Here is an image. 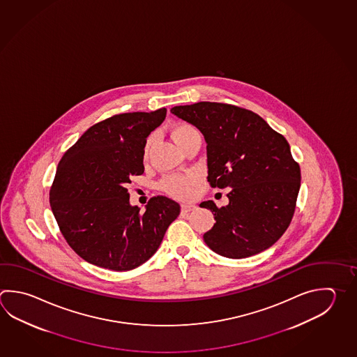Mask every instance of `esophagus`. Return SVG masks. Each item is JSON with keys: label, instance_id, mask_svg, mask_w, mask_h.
Instances as JSON below:
<instances>
[{"label": "esophagus", "instance_id": "obj_1", "mask_svg": "<svg viewBox=\"0 0 357 357\" xmlns=\"http://www.w3.org/2000/svg\"><path fill=\"white\" fill-rule=\"evenodd\" d=\"M193 209H195V204H188V203H183L182 212H184V213H187V212H190V211H193Z\"/></svg>", "mask_w": 357, "mask_h": 357}]
</instances>
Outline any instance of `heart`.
I'll return each instance as SVG.
<instances>
[{"label":"heart","mask_w":357,"mask_h":357,"mask_svg":"<svg viewBox=\"0 0 357 357\" xmlns=\"http://www.w3.org/2000/svg\"><path fill=\"white\" fill-rule=\"evenodd\" d=\"M172 136L174 139L175 142L182 146L184 142L188 139L189 136L197 134V128L187 123V122H176L172 128ZM153 145V139L150 137L148 142H145L144 145V151H142V156L146 160L149 158V153L150 149ZM198 184V176L195 173H183V174H170L164 176L159 187L162 189L164 193L172 195L178 199H187L190 198L193 192H195V187Z\"/></svg>","instance_id":"obj_1"}]
</instances>
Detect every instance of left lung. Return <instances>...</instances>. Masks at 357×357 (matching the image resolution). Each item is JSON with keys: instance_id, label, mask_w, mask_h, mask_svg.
<instances>
[{"instance_id": "1", "label": "left lung", "mask_w": 357, "mask_h": 357, "mask_svg": "<svg viewBox=\"0 0 357 357\" xmlns=\"http://www.w3.org/2000/svg\"><path fill=\"white\" fill-rule=\"evenodd\" d=\"M170 112L204 136L209 185L231 188L225 207L201 203L215 220L204 243L229 259L269 249L289 227L301 188V168L285 137L259 114L229 103L198 102Z\"/></svg>"}]
</instances>
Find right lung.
<instances>
[{
  "label": "right lung",
  "mask_w": 357,
  "mask_h": 357,
  "mask_svg": "<svg viewBox=\"0 0 357 357\" xmlns=\"http://www.w3.org/2000/svg\"><path fill=\"white\" fill-rule=\"evenodd\" d=\"M167 108L114 114L94 123L63 155L49 199L61 235L89 264L114 271L135 269L160 246L181 206L164 195L146 211L130 206L128 184L144 173L146 137Z\"/></svg>",
  "instance_id": "right-lung-1"
}]
</instances>
